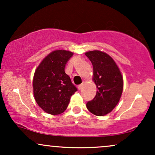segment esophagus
Returning a JSON list of instances; mask_svg holds the SVG:
<instances>
[{
  "instance_id": "34e87169",
  "label": "esophagus",
  "mask_w": 155,
  "mask_h": 155,
  "mask_svg": "<svg viewBox=\"0 0 155 155\" xmlns=\"http://www.w3.org/2000/svg\"><path fill=\"white\" fill-rule=\"evenodd\" d=\"M84 82H83L82 84H79V86H78V89H79V90H81V89L83 88V87H84Z\"/></svg>"
}]
</instances>
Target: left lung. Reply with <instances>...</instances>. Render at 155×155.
I'll return each mask as SVG.
<instances>
[{
  "label": "left lung",
  "mask_w": 155,
  "mask_h": 155,
  "mask_svg": "<svg viewBox=\"0 0 155 155\" xmlns=\"http://www.w3.org/2000/svg\"><path fill=\"white\" fill-rule=\"evenodd\" d=\"M93 66V81L97 92L87 108L96 116L110 113L119 103L123 90V79L117 64L109 55L101 51L85 53Z\"/></svg>",
  "instance_id": "obj_1"
}]
</instances>
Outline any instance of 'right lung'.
Instances as JSON below:
<instances>
[{
	"label": "right lung",
	"instance_id": "obj_1",
	"mask_svg": "<svg viewBox=\"0 0 155 155\" xmlns=\"http://www.w3.org/2000/svg\"><path fill=\"white\" fill-rule=\"evenodd\" d=\"M72 55L69 51H52L35 70L33 94L38 106L48 114L57 115L63 113L68 106L71 96L77 91L65 73V64Z\"/></svg>",
	"mask_w": 155,
	"mask_h": 155
}]
</instances>
